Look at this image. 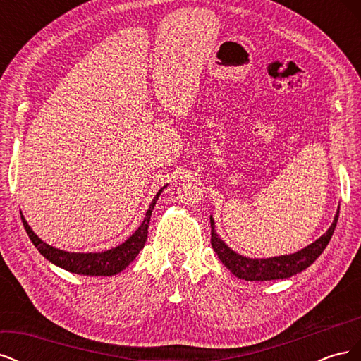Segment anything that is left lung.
I'll list each match as a JSON object with an SVG mask.
<instances>
[{
    "mask_svg": "<svg viewBox=\"0 0 361 361\" xmlns=\"http://www.w3.org/2000/svg\"><path fill=\"white\" fill-rule=\"evenodd\" d=\"M338 209L334 216V221L319 239L307 245L305 248L297 251L293 255L285 256H276L268 259H250L245 256L238 255L231 247H227L215 231L214 218L211 216V244L216 253L218 259L231 269L232 274L238 279H243L247 281H267V280H279V279H289L298 272L309 268L313 262L321 256L325 247L329 245L330 239L334 233V228L337 224Z\"/></svg>",
    "mask_w": 361,
    "mask_h": 361,
    "instance_id": "1",
    "label": "left lung"
}]
</instances>
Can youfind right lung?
<instances>
[{
    "instance_id": "add662e5",
    "label": "right lung",
    "mask_w": 361,
    "mask_h": 361,
    "mask_svg": "<svg viewBox=\"0 0 361 361\" xmlns=\"http://www.w3.org/2000/svg\"><path fill=\"white\" fill-rule=\"evenodd\" d=\"M164 188H161L157 192L154 200H152L145 220L140 224L137 231L130 235L123 244H120L111 250L101 251V253H69V251L51 247L47 243H43L42 239L31 231V227L28 226L23 215H20V218H23V224L25 227L28 238L31 239V243L39 250V253L43 257H47L49 262H52L54 265L81 276H114L118 274L120 271H123L130 262L138 256L140 250L145 247L152 211H154L157 200L159 199Z\"/></svg>"
}]
</instances>
